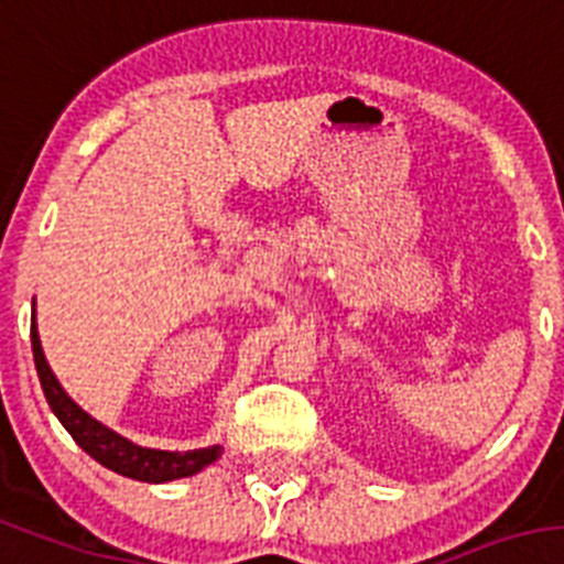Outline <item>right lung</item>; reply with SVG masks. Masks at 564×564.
Masks as SVG:
<instances>
[{
    "label": "right lung",
    "instance_id": "add662e5",
    "mask_svg": "<svg viewBox=\"0 0 564 564\" xmlns=\"http://www.w3.org/2000/svg\"><path fill=\"white\" fill-rule=\"evenodd\" d=\"M30 340H33V358H35V371H39L41 389H44L46 402L53 408V413L61 420V425L72 433L83 451L89 453L95 462H100L102 467L113 469V473L133 478V481L144 484H164L173 481V478H187V475L200 473L206 464L218 462L220 447H200V451H187V453H167V451H151V447H139V444L128 442L120 433L108 431L106 425H100L97 420H91L89 413L77 408L75 402L66 397V391L61 389V383L55 380L53 369L46 366L44 352H41L39 329L30 327Z\"/></svg>",
    "mask_w": 564,
    "mask_h": 564
}]
</instances>
